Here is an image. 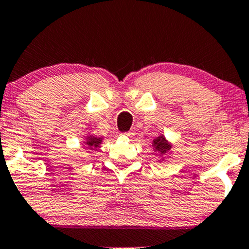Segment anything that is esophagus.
Returning a JSON list of instances; mask_svg holds the SVG:
<instances>
[{
    "label": "esophagus",
    "instance_id": "34e87169",
    "mask_svg": "<svg viewBox=\"0 0 249 249\" xmlns=\"http://www.w3.org/2000/svg\"><path fill=\"white\" fill-rule=\"evenodd\" d=\"M124 136H128V138H132V136H134V133L133 132H125L124 133Z\"/></svg>",
    "mask_w": 249,
    "mask_h": 249
}]
</instances>
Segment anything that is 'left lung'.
Returning <instances> with one entry per match:
<instances>
[{"instance_id": "1", "label": "left lung", "mask_w": 249, "mask_h": 249, "mask_svg": "<svg viewBox=\"0 0 249 249\" xmlns=\"http://www.w3.org/2000/svg\"><path fill=\"white\" fill-rule=\"evenodd\" d=\"M152 146H153L154 152H158V153H159V156L161 157L162 160H164L162 156H165L167 152H170L171 149H172V143L168 142V141L166 140V138H165L162 134L154 139L153 142H152ZM161 159H160L159 161H161Z\"/></svg>"}]
</instances>
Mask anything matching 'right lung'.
<instances>
[{
	"label": "right lung",
	"mask_w": 249,
	"mask_h": 249,
	"mask_svg": "<svg viewBox=\"0 0 249 249\" xmlns=\"http://www.w3.org/2000/svg\"><path fill=\"white\" fill-rule=\"evenodd\" d=\"M102 141H103L102 136H101V138H98V136H95V135H88L87 138H85V141L83 143H84L85 148L89 149V151H93L95 148L100 147L101 143H102Z\"/></svg>",
	"instance_id": "obj_1"
}]
</instances>
